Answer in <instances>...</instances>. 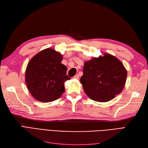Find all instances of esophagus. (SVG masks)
Instances as JSON below:
<instances>
[{"instance_id": "34e87169", "label": "esophagus", "mask_w": 148, "mask_h": 148, "mask_svg": "<svg viewBox=\"0 0 148 148\" xmlns=\"http://www.w3.org/2000/svg\"><path fill=\"white\" fill-rule=\"evenodd\" d=\"M73 78H74V79H78L79 78V75H75L74 77H73Z\"/></svg>"}]
</instances>
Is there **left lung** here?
Segmentation results:
<instances>
[{"label": "left lung", "instance_id": "left-lung-1", "mask_svg": "<svg viewBox=\"0 0 148 148\" xmlns=\"http://www.w3.org/2000/svg\"><path fill=\"white\" fill-rule=\"evenodd\" d=\"M127 77V71L121 61L106 53L84 62L80 82L90 99L105 102L122 91Z\"/></svg>", "mask_w": 148, "mask_h": 148}]
</instances>
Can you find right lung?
<instances>
[{"label":"right lung","mask_w":148,"mask_h":148,"mask_svg":"<svg viewBox=\"0 0 148 148\" xmlns=\"http://www.w3.org/2000/svg\"><path fill=\"white\" fill-rule=\"evenodd\" d=\"M62 59L60 52L47 48L29 60L25 71V83L35 99L51 102L64 92V83L70 78L66 75V66L61 64Z\"/></svg>","instance_id":"add662e5"}]
</instances>
